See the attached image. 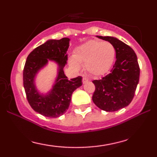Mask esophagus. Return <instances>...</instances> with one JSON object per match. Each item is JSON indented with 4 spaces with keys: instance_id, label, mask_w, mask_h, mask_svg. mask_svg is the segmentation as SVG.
I'll use <instances>...</instances> for the list:
<instances>
[{
    "instance_id": "esophagus-1",
    "label": "esophagus",
    "mask_w": 157,
    "mask_h": 157,
    "mask_svg": "<svg viewBox=\"0 0 157 157\" xmlns=\"http://www.w3.org/2000/svg\"><path fill=\"white\" fill-rule=\"evenodd\" d=\"M89 79L88 78V77H84L83 78H82V83H83V84L86 83V82H89Z\"/></svg>"
}]
</instances>
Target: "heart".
I'll use <instances>...</instances> for the list:
<instances>
[{"mask_svg": "<svg viewBox=\"0 0 157 157\" xmlns=\"http://www.w3.org/2000/svg\"><path fill=\"white\" fill-rule=\"evenodd\" d=\"M116 56V50L109 42L90 40L77 47L70 65L76 71H80L84 65L86 71L92 76L99 77L106 74L111 68Z\"/></svg>", "mask_w": 157, "mask_h": 157, "instance_id": "heart-1", "label": "heart"}]
</instances>
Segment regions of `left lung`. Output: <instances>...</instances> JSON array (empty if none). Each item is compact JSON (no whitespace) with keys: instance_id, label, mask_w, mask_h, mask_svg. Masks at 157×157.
I'll return each instance as SVG.
<instances>
[{"instance_id":"8db88e82","label":"left lung","mask_w":157,"mask_h":157,"mask_svg":"<svg viewBox=\"0 0 157 157\" xmlns=\"http://www.w3.org/2000/svg\"><path fill=\"white\" fill-rule=\"evenodd\" d=\"M109 41L116 50V62L111 73L101 80H93L92 100L99 109L116 111L131 103L140 79V66L134 50L125 43L110 36H97Z\"/></svg>"}]
</instances>
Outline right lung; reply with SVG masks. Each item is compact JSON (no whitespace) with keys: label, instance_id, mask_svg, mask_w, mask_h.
<instances>
[{"label":"right lung","instance_id":"right-lung-1","mask_svg":"<svg viewBox=\"0 0 157 157\" xmlns=\"http://www.w3.org/2000/svg\"><path fill=\"white\" fill-rule=\"evenodd\" d=\"M69 41L68 37L48 40L29 55L23 68V87L27 100L34 111L47 117L55 118L64 114L70 105L74 91L82 86V77L68 80L63 71L67 63L66 52ZM48 60L58 64L59 72L51 91L44 95L36 89L34 80L38 71Z\"/></svg>","mask_w":157,"mask_h":157}]
</instances>
